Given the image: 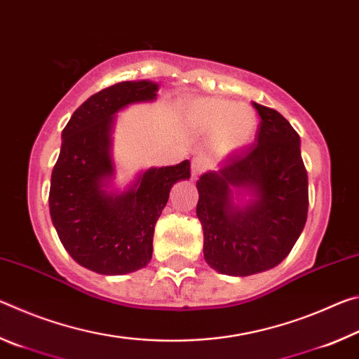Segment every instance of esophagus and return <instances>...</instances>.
Returning a JSON list of instances; mask_svg holds the SVG:
<instances>
[{
	"instance_id": "1",
	"label": "esophagus",
	"mask_w": 359,
	"mask_h": 359,
	"mask_svg": "<svg viewBox=\"0 0 359 359\" xmlns=\"http://www.w3.org/2000/svg\"><path fill=\"white\" fill-rule=\"evenodd\" d=\"M205 163L203 158H193L191 160V180H196L199 177V174L204 171Z\"/></svg>"
}]
</instances>
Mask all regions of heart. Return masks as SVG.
Returning a JSON list of instances; mask_svg holds the SVG:
<instances>
[{
	"label": "heart",
	"mask_w": 359,
	"mask_h": 359,
	"mask_svg": "<svg viewBox=\"0 0 359 359\" xmlns=\"http://www.w3.org/2000/svg\"><path fill=\"white\" fill-rule=\"evenodd\" d=\"M184 120L198 135L210 133V149L218 156L236 155L247 149L258 128L257 114L250 106L215 96L188 100Z\"/></svg>",
	"instance_id": "heart-1"
}]
</instances>
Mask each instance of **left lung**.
I'll return each instance as SVG.
<instances>
[{
	"mask_svg": "<svg viewBox=\"0 0 359 359\" xmlns=\"http://www.w3.org/2000/svg\"><path fill=\"white\" fill-rule=\"evenodd\" d=\"M257 142L196 182L204 259L220 274L245 277L287 258L307 220L309 182L301 139L290 121L253 102ZM251 198L247 202L241 199Z\"/></svg>",
	"mask_w": 359,
	"mask_h": 359,
	"instance_id": "1",
	"label": "left lung"
}]
</instances>
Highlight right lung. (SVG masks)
<instances>
[{
	"label": "right lung",
	"instance_id": "add662e5",
	"mask_svg": "<svg viewBox=\"0 0 359 359\" xmlns=\"http://www.w3.org/2000/svg\"><path fill=\"white\" fill-rule=\"evenodd\" d=\"M158 83L120 82L83 102L62 133V150L48 193L52 223L72 259L102 276H121L147 266L154 231L175 182L190 179V161L150 168L128 190H109L115 174V114L154 101Z\"/></svg>",
	"mask_w": 359,
	"mask_h": 359
}]
</instances>
